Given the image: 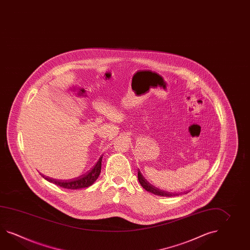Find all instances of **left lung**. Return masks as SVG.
Here are the masks:
<instances>
[{"label": "left lung", "mask_w": 250, "mask_h": 250, "mask_svg": "<svg viewBox=\"0 0 250 250\" xmlns=\"http://www.w3.org/2000/svg\"><path fill=\"white\" fill-rule=\"evenodd\" d=\"M138 180L141 186L150 192L152 194H157V195H161V196H172V195H178V194H174V193H168V192H165V191H162L160 189L156 188L153 186H151L150 183H148V181L145 179L143 175L141 174V172H138Z\"/></svg>", "instance_id": "1"}]
</instances>
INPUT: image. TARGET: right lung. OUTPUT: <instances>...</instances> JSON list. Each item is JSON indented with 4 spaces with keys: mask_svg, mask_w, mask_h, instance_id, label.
I'll return each instance as SVG.
<instances>
[{
    "mask_svg": "<svg viewBox=\"0 0 250 250\" xmlns=\"http://www.w3.org/2000/svg\"><path fill=\"white\" fill-rule=\"evenodd\" d=\"M103 155L100 156L98 162L96 163L94 167L89 171L83 175V177L72 179V180H67V181H62V180H56L53 178H47L43 176V178H45L47 181L52 182L60 186L61 188L66 189H79L84 188H89L97 180V178L100 176V170H101V161H102Z\"/></svg>",
    "mask_w": 250,
    "mask_h": 250,
    "instance_id": "add662e5",
    "label": "right lung"
}]
</instances>
